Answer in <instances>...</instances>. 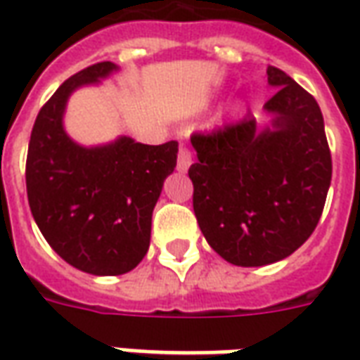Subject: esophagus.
I'll list each match as a JSON object with an SVG mask.
<instances>
[{
	"mask_svg": "<svg viewBox=\"0 0 360 360\" xmlns=\"http://www.w3.org/2000/svg\"><path fill=\"white\" fill-rule=\"evenodd\" d=\"M193 164V154L187 146H179V154H177V169L181 173H185Z\"/></svg>",
	"mask_w": 360,
	"mask_h": 360,
	"instance_id": "obj_1",
	"label": "esophagus"
}]
</instances>
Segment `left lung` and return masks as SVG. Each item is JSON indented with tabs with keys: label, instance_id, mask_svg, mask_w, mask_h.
Instances as JSON below:
<instances>
[{
	"label": "left lung",
	"instance_id": "obj_1",
	"mask_svg": "<svg viewBox=\"0 0 360 360\" xmlns=\"http://www.w3.org/2000/svg\"><path fill=\"white\" fill-rule=\"evenodd\" d=\"M264 103L270 127L247 117L195 133L198 162L188 167L200 231L235 266L283 260L316 229L332 181V154L316 100L278 67Z\"/></svg>",
	"mask_w": 360,
	"mask_h": 360
}]
</instances>
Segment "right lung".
<instances>
[{"instance_id":"obj_1","label":"right lung","mask_w":360,"mask_h":360,"mask_svg":"<svg viewBox=\"0 0 360 360\" xmlns=\"http://www.w3.org/2000/svg\"><path fill=\"white\" fill-rule=\"evenodd\" d=\"M117 71L102 61L69 77L32 127L27 195L44 239L67 264L94 276L127 274L150 247L152 212L177 164V142L150 146L121 136L84 148L67 136V98Z\"/></svg>"}]
</instances>
